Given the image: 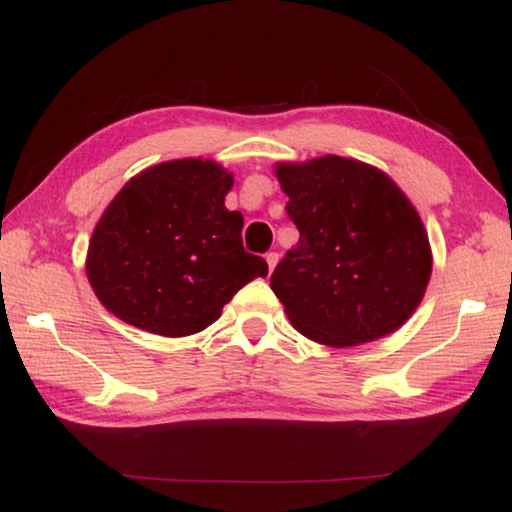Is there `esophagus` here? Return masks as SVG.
Wrapping results in <instances>:
<instances>
[{"mask_svg": "<svg viewBox=\"0 0 512 512\" xmlns=\"http://www.w3.org/2000/svg\"><path fill=\"white\" fill-rule=\"evenodd\" d=\"M265 261H268V270L272 272V270H275L277 261H279V254H277V251H268V254H265Z\"/></svg>", "mask_w": 512, "mask_h": 512, "instance_id": "1", "label": "esophagus"}]
</instances>
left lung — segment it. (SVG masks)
Wrapping results in <instances>:
<instances>
[{
	"instance_id": "obj_1",
	"label": "left lung",
	"mask_w": 512,
	"mask_h": 512,
	"mask_svg": "<svg viewBox=\"0 0 512 512\" xmlns=\"http://www.w3.org/2000/svg\"><path fill=\"white\" fill-rule=\"evenodd\" d=\"M275 172L300 240L270 286L293 328L321 345L352 347L403 326L429 284L431 247L401 188L340 156Z\"/></svg>"
}]
</instances>
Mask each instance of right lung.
<instances>
[{
  "label": "right lung",
  "instance_id": "right-lung-1",
  "mask_svg": "<svg viewBox=\"0 0 512 512\" xmlns=\"http://www.w3.org/2000/svg\"><path fill=\"white\" fill-rule=\"evenodd\" d=\"M233 174L212 160L153 165L125 184L88 244L86 275L111 314L142 331L184 338L268 275L242 247L244 219L223 205Z\"/></svg>",
  "mask_w": 512,
  "mask_h": 512
}]
</instances>
